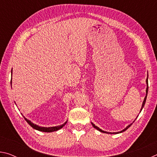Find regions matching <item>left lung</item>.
Wrapping results in <instances>:
<instances>
[{
	"instance_id": "obj_1",
	"label": "left lung",
	"mask_w": 157,
	"mask_h": 157,
	"mask_svg": "<svg viewBox=\"0 0 157 157\" xmlns=\"http://www.w3.org/2000/svg\"><path fill=\"white\" fill-rule=\"evenodd\" d=\"M146 84H147V88H146V95H145V98H144V100H143V104H142V107H141V109H140V111H142V109H143V107H144V105H145V102H146V98H147V92H148V73H147V79H146ZM136 119H135V120H136ZM134 120V121H135ZM134 122H133V123H134ZM132 123H131L130 124H129L128 126H127L126 128H124V129H123L122 130V131H121V132H113V133H111V132H105V131H103L102 129H100L99 127H97V126H95V124L93 123H91V124L93 125V127H94V128H95L96 129H98V131H100V132H102V133H105V134H119V133H122V132H124V131H126V130L129 128V127L132 125Z\"/></svg>"
}]
</instances>
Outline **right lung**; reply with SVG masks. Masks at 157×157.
I'll return each mask as SVG.
<instances>
[{"mask_svg": "<svg viewBox=\"0 0 157 157\" xmlns=\"http://www.w3.org/2000/svg\"><path fill=\"white\" fill-rule=\"evenodd\" d=\"M11 86H12V80H11ZM16 104V103H15ZM23 118H25V120L26 121V122L30 124V125L33 127V129H36V130H38V131H40V132H55V131H57V130H59L60 129H62V127L65 125V124L67 123V121L68 120L66 121L64 123L61 124V125H58V126H55V127H41V126H39L37 125L36 124H34L33 123H32V122L28 120L25 118V116H23Z\"/></svg>", "mask_w": 157, "mask_h": 157, "instance_id": "right-lung-1", "label": "right lung"}]
</instances>
